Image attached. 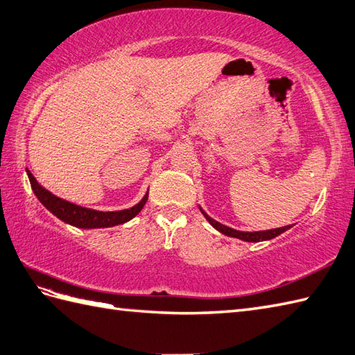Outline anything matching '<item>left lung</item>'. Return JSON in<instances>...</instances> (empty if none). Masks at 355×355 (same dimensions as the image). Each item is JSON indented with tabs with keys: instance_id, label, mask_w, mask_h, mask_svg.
<instances>
[{
	"instance_id": "left-lung-1",
	"label": "left lung",
	"mask_w": 355,
	"mask_h": 355,
	"mask_svg": "<svg viewBox=\"0 0 355 355\" xmlns=\"http://www.w3.org/2000/svg\"><path fill=\"white\" fill-rule=\"evenodd\" d=\"M198 209L203 214V217L207 220V223L211 224L214 229H217L218 232H221L223 235L230 236V238H238L241 241H245V243H261V241H270L275 236L282 235L283 232H286L292 227L291 226H283V227H277V229H270V230H257V232H243V230H236V229H232L229 226H224V224L215 221L214 218H211L209 215H207L203 209L202 206L198 205Z\"/></svg>"
}]
</instances>
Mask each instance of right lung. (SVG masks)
<instances>
[{"label": "right lung", "mask_w": 355, "mask_h": 355, "mask_svg": "<svg viewBox=\"0 0 355 355\" xmlns=\"http://www.w3.org/2000/svg\"><path fill=\"white\" fill-rule=\"evenodd\" d=\"M27 175L30 179V184L33 188V193L36 194L39 202L46 207V209L55 215L57 218L62 221L71 224L78 229H102V227H112L117 226V224H123L129 220H132L135 215H138L143 209V206L148 202L149 197V189L146 191L143 198L132 207H128V209L122 211H96L90 209V207H84L80 205H75L72 202H67L64 198H60L55 194L48 191L46 188H43L36 178L31 175V171L27 170Z\"/></svg>", "instance_id": "right-lung-1"}]
</instances>
